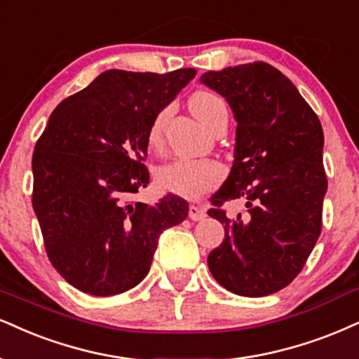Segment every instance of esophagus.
Instances as JSON below:
<instances>
[{
	"mask_svg": "<svg viewBox=\"0 0 359 359\" xmlns=\"http://www.w3.org/2000/svg\"><path fill=\"white\" fill-rule=\"evenodd\" d=\"M189 218L193 221H201L206 218V213L205 210H203L201 206H196V205H191L189 206Z\"/></svg>",
	"mask_w": 359,
	"mask_h": 359,
	"instance_id": "esophagus-1",
	"label": "esophagus"
}]
</instances>
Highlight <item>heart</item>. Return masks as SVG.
Returning <instances> with one entry per match:
<instances>
[{
  "instance_id": "b5f03b06",
  "label": "heart",
  "mask_w": 359,
  "mask_h": 359,
  "mask_svg": "<svg viewBox=\"0 0 359 359\" xmlns=\"http://www.w3.org/2000/svg\"><path fill=\"white\" fill-rule=\"evenodd\" d=\"M189 108L203 125L215 128L221 121H228V106L221 96L211 91H196L189 98ZM168 118V109H163L153 119L148 130L149 148L158 149L163 143V130ZM223 178V168L208 159H175L159 166L156 183L163 191L194 200L213 189Z\"/></svg>"
}]
</instances>
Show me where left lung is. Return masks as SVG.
Here are the masks:
<instances>
[{
  "label": "left lung",
  "mask_w": 359,
  "mask_h": 359,
  "mask_svg": "<svg viewBox=\"0 0 359 359\" xmlns=\"http://www.w3.org/2000/svg\"><path fill=\"white\" fill-rule=\"evenodd\" d=\"M200 81L228 101L238 123L231 171L211 203L245 200L248 208L236 218L208 211L224 224V241L208 256V266L234 294H273L298 276L321 233L328 189L321 123L268 63L208 72Z\"/></svg>",
  "instance_id": "left-lung-1"
}]
</instances>
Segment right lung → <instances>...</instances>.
Instances as JSON below:
<instances>
[{
    "instance_id": "right-lung-1",
    "label": "right lung",
    "mask_w": 359,
    "mask_h": 359,
    "mask_svg": "<svg viewBox=\"0 0 359 359\" xmlns=\"http://www.w3.org/2000/svg\"><path fill=\"white\" fill-rule=\"evenodd\" d=\"M196 74L108 69L51 113L33 153V210L51 264L93 296L144 280L159 234L188 216V201L130 203L146 188L148 130Z\"/></svg>"
}]
</instances>
